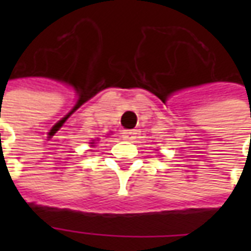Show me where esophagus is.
<instances>
[{
	"instance_id": "1",
	"label": "esophagus",
	"mask_w": 251,
	"mask_h": 251,
	"mask_svg": "<svg viewBox=\"0 0 251 251\" xmlns=\"http://www.w3.org/2000/svg\"><path fill=\"white\" fill-rule=\"evenodd\" d=\"M136 138H137L136 129H130V130L124 131V140H127V141H134Z\"/></svg>"
}]
</instances>
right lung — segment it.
Here are the masks:
<instances>
[{
  "instance_id": "right-lung-1",
  "label": "right lung",
  "mask_w": 251,
  "mask_h": 251,
  "mask_svg": "<svg viewBox=\"0 0 251 251\" xmlns=\"http://www.w3.org/2000/svg\"><path fill=\"white\" fill-rule=\"evenodd\" d=\"M97 140H99V138H97ZM90 144H95V142H90ZM91 147H94V145H91Z\"/></svg>"
}]
</instances>
